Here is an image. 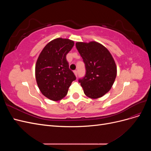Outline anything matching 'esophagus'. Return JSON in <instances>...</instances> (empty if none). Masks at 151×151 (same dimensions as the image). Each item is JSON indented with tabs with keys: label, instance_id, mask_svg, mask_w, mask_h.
<instances>
[{
	"label": "esophagus",
	"instance_id": "34e87169",
	"mask_svg": "<svg viewBox=\"0 0 151 151\" xmlns=\"http://www.w3.org/2000/svg\"><path fill=\"white\" fill-rule=\"evenodd\" d=\"M74 73L75 76H76V77H77V74H78V73H77V70H74Z\"/></svg>",
	"mask_w": 151,
	"mask_h": 151
}]
</instances>
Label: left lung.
Returning <instances> with one entry per match:
<instances>
[{"label":"left lung","mask_w":151,"mask_h":151,"mask_svg":"<svg viewBox=\"0 0 151 151\" xmlns=\"http://www.w3.org/2000/svg\"><path fill=\"white\" fill-rule=\"evenodd\" d=\"M76 48L85 63V77L79 82L87 96L97 99L111 89L117 68L109 50L96 42H77Z\"/></svg>","instance_id":"8db88e82"}]
</instances>
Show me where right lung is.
<instances>
[{"label": "right lung", "mask_w": 151, "mask_h": 151, "mask_svg": "<svg viewBox=\"0 0 151 151\" xmlns=\"http://www.w3.org/2000/svg\"><path fill=\"white\" fill-rule=\"evenodd\" d=\"M74 45V41L69 39H54L43 48L36 61V83L41 93L52 101L64 98L76 79L66 59Z\"/></svg>", "instance_id": "add662e5"}]
</instances>
